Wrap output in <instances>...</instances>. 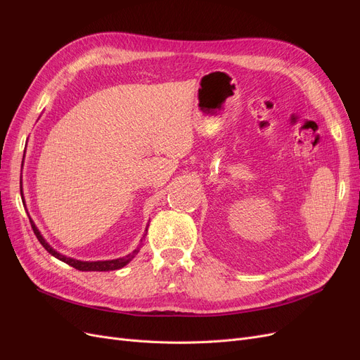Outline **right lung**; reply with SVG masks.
I'll use <instances>...</instances> for the list:
<instances>
[{
  "mask_svg": "<svg viewBox=\"0 0 360 360\" xmlns=\"http://www.w3.org/2000/svg\"><path fill=\"white\" fill-rule=\"evenodd\" d=\"M30 222H31L32 231H34V234H36V237H37V240L41 243V246L45 248L51 255H53L56 258H58L60 261H64V263H66V264H69V266H72V267H75V269H78V270H82V271H110V270L122 269V267H124V266L129 263V261H132V258L139 252V248H136L132 254H129V255H126V257H123V258L108 259V261H79V259L68 258V257H64V255L58 254L57 250H53V249L45 242V238L41 237V234L39 233V230H37V226L34 225V222H32L31 219H30ZM144 238H146V234H144V237H143V240H144Z\"/></svg>",
  "mask_w": 360,
  "mask_h": 360,
  "instance_id": "1",
  "label": "right lung"
}]
</instances>
